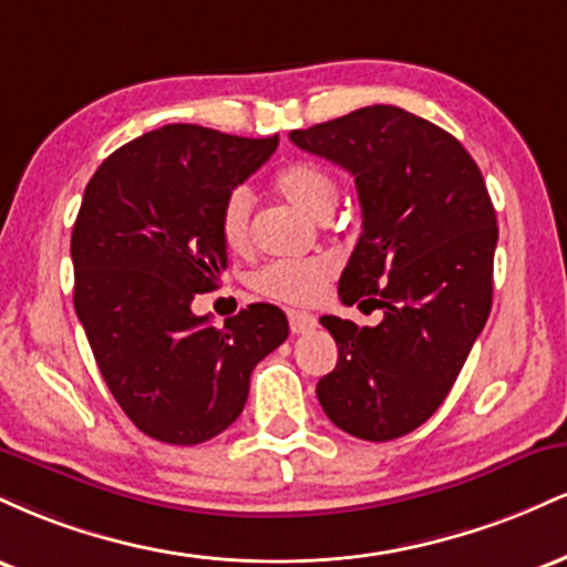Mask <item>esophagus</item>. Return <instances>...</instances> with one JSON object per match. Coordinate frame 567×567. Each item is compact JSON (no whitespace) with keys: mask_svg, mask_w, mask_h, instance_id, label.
Wrapping results in <instances>:
<instances>
[{"mask_svg":"<svg viewBox=\"0 0 567 567\" xmlns=\"http://www.w3.org/2000/svg\"><path fill=\"white\" fill-rule=\"evenodd\" d=\"M288 320H290V330L296 336L309 333L311 328H317V317L309 315V311H288Z\"/></svg>","mask_w":567,"mask_h":567,"instance_id":"1","label":"esophagus"}]
</instances>
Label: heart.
Instances as JSON below:
<instances>
[{
	"mask_svg": "<svg viewBox=\"0 0 567 567\" xmlns=\"http://www.w3.org/2000/svg\"><path fill=\"white\" fill-rule=\"evenodd\" d=\"M277 192L315 218H328L338 202V181L320 162H292L275 178ZM218 237L226 250L243 252L250 245V194L231 188L220 202ZM338 264L330 256H306L271 261L250 277L252 290L282 303H315L322 298Z\"/></svg>",
	"mask_w": 567,
	"mask_h": 567,
	"instance_id": "obj_1",
	"label": "heart"
}]
</instances>
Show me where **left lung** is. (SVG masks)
I'll return each instance as SVG.
<instances>
[{
    "instance_id": "8db88e82",
    "label": "left lung",
    "mask_w": 567,
    "mask_h": 567,
    "mask_svg": "<svg viewBox=\"0 0 567 567\" xmlns=\"http://www.w3.org/2000/svg\"><path fill=\"white\" fill-rule=\"evenodd\" d=\"M290 141L354 175L362 234L338 296L383 309L375 328L322 317L338 362L317 400L351 437H402L445 402L491 315L498 226L483 173L451 133L396 106L357 109Z\"/></svg>"
}]
</instances>
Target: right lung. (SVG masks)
<instances>
[{
    "label": "right lung",
    "mask_w": 567,
    "mask_h": 567,
    "mask_svg": "<svg viewBox=\"0 0 567 567\" xmlns=\"http://www.w3.org/2000/svg\"><path fill=\"white\" fill-rule=\"evenodd\" d=\"M277 143L165 125L109 154L84 188L71 234L76 317L127 419L167 445L229 429L252 368L290 333L271 303H250L220 328L192 311L226 269L220 202Z\"/></svg>",
    "instance_id": "obj_1"
}]
</instances>
